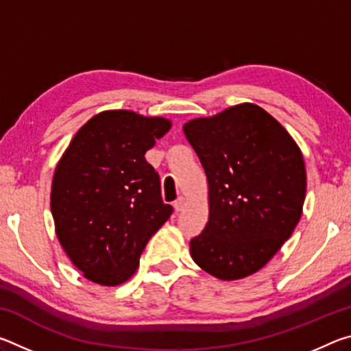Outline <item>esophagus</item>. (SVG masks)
Segmentation results:
<instances>
[{
	"instance_id": "obj_1",
	"label": "esophagus",
	"mask_w": 351,
	"mask_h": 351,
	"mask_svg": "<svg viewBox=\"0 0 351 351\" xmlns=\"http://www.w3.org/2000/svg\"><path fill=\"white\" fill-rule=\"evenodd\" d=\"M184 203H186V201H184V198H178L175 203H173L175 212H181L184 209Z\"/></svg>"
}]
</instances>
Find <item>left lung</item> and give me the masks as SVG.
Masks as SVG:
<instances>
[{
    "mask_svg": "<svg viewBox=\"0 0 351 351\" xmlns=\"http://www.w3.org/2000/svg\"><path fill=\"white\" fill-rule=\"evenodd\" d=\"M209 184V221L190 255L219 280L254 274L274 257L302 217L304 156L269 112L240 104L184 123Z\"/></svg>",
    "mask_w": 351,
    "mask_h": 351,
    "instance_id": "8db88e82",
    "label": "left lung"
}]
</instances>
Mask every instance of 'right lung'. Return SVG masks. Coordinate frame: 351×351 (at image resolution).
<instances>
[{"instance_id":"1","label":"right lung","mask_w":351,"mask_h":351,"mask_svg":"<svg viewBox=\"0 0 351 351\" xmlns=\"http://www.w3.org/2000/svg\"><path fill=\"white\" fill-rule=\"evenodd\" d=\"M170 127L165 117L102 111L75 133L58 161L51 190L56 234L88 280L104 287L127 282L173 212L145 161Z\"/></svg>"}]
</instances>
